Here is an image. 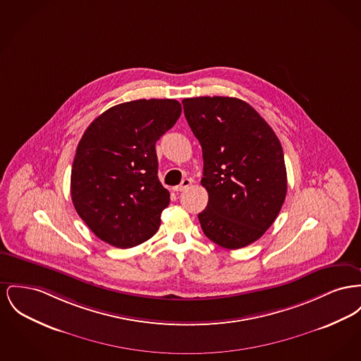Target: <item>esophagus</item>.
<instances>
[{
    "label": "esophagus",
    "mask_w": 361,
    "mask_h": 361,
    "mask_svg": "<svg viewBox=\"0 0 361 361\" xmlns=\"http://www.w3.org/2000/svg\"><path fill=\"white\" fill-rule=\"evenodd\" d=\"M192 184L191 178H188V177H185L183 181H181V184L180 185H177V187H174L173 188V191L174 192H181L184 191V190H187L190 185Z\"/></svg>",
    "instance_id": "obj_1"
}]
</instances>
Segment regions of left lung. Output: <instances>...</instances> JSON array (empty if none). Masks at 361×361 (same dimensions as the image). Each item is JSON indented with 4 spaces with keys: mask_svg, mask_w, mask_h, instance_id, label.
Instances as JSON below:
<instances>
[{
    "mask_svg": "<svg viewBox=\"0 0 361 361\" xmlns=\"http://www.w3.org/2000/svg\"><path fill=\"white\" fill-rule=\"evenodd\" d=\"M203 151L202 185L209 192L197 214L204 234L226 250L252 244L273 225L286 197L282 146L247 102L231 97L183 101Z\"/></svg>",
    "mask_w": 361,
    "mask_h": 361,
    "instance_id": "left-lung-1",
    "label": "left lung"
}]
</instances>
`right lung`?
Masks as SVG:
<instances>
[{"mask_svg":"<svg viewBox=\"0 0 361 361\" xmlns=\"http://www.w3.org/2000/svg\"><path fill=\"white\" fill-rule=\"evenodd\" d=\"M180 114L176 99H137L107 109L85 129L72 165L71 196L102 241L132 248L157 233L170 193L158 178L155 143Z\"/></svg>","mask_w":361,"mask_h":361,"instance_id":"obj_1","label":"right lung"}]
</instances>
